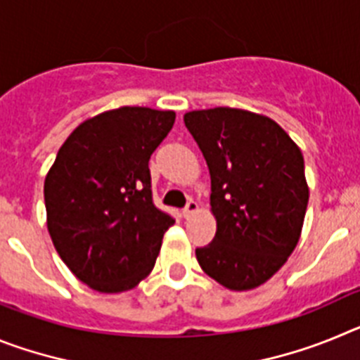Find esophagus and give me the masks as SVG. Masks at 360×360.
Wrapping results in <instances>:
<instances>
[{"label":"esophagus","instance_id":"34e87169","mask_svg":"<svg viewBox=\"0 0 360 360\" xmlns=\"http://www.w3.org/2000/svg\"><path fill=\"white\" fill-rule=\"evenodd\" d=\"M196 211H198V203H196L195 200H189L186 207L182 209V216H184V218H189V216L193 214V212H196Z\"/></svg>","mask_w":360,"mask_h":360}]
</instances>
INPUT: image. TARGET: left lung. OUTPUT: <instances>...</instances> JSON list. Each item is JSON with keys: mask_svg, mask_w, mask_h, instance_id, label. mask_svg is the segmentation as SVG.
Returning a JSON list of instances; mask_svg holds the SVG:
<instances>
[{"mask_svg": "<svg viewBox=\"0 0 360 360\" xmlns=\"http://www.w3.org/2000/svg\"><path fill=\"white\" fill-rule=\"evenodd\" d=\"M184 122L211 173L216 236L196 249L207 276L250 290L285 265L308 205L304 160L269 117L236 108L189 111Z\"/></svg>", "mask_w": 360, "mask_h": 360, "instance_id": "left-lung-1", "label": "left lung"}]
</instances>
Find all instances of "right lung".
<instances>
[{"label": "right lung", "mask_w": 360, "mask_h": 360, "mask_svg": "<svg viewBox=\"0 0 360 360\" xmlns=\"http://www.w3.org/2000/svg\"><path fill=\"white\" fill-rule=\"evenodd\" d=\"M174 111L124 106L73 129L44 180L53 247L94 290L133 288L157 262L174 218L153 202L149 158Z\"/></svg>", "instance_id": "1"}]
</instances>
